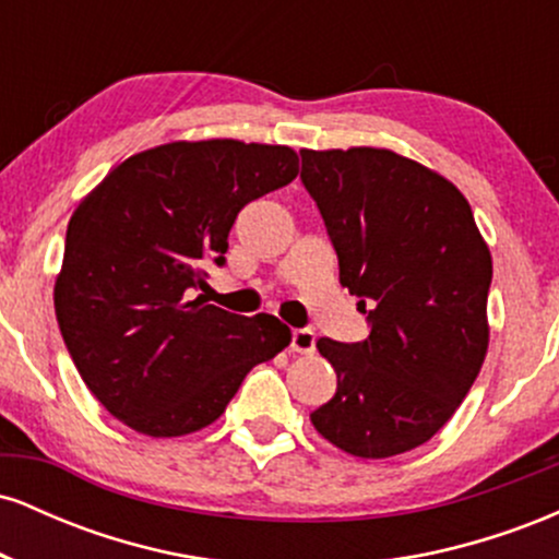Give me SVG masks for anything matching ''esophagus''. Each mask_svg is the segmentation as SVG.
<instances>
[{"mask_svg":"<svg viewBox=\"0 0 559 559\" xmlns=\"http://www.w3.org/2000/svg\"><path fill=\"white\" fill-rule=\"evenodd\" d=\"M292 349L301 352V355H312V352H316V331L294 329L292 331Z\"/></svg>","mask_w":559,"mask_h":559,"instance_id":"34e87169","label":"esophagus"}]
</instances>
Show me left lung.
Here are the masks:
<instances>
[{
    "label": "left lung",
    "mask_w": 559,
    "mask_h": 559,
    "mask_svg": "<svg viewBox=\"0 0 559 559\" xmlns=\"http://www.w3.org/2000/svg\"><path fill=\"white\" fill-rule=\"evenodd\" d=\"M299 155L338 281L370 325L365 342L318 338L336 394L310 420L346 454L394 457L452 418L484 365L489 247L457 186L415 159L373 146Z\"/></svg>",
    "instance_id": "obj_1"
}]
</instances>
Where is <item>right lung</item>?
I'll return each mask as SVG.
<instances>
[{
	"instance_id": "add662e5",
	"label": "right lung",
	"mask_w": 559,
	"mask_h": 559,
	"mask_svg": "<svg viewBox=\"0 0 559 559\" xmlns=\"http://www.w3.org/2000/svg\"><path fill=\"white\" fill-rule=\"evenodd\" d=\"M297 173L288 146L173 141L112 168L70 217L57 323L83 383L128 428L163 439L210 426L292 342L275 316H234L197 288L207 262H226L243 204Z\"/></svg>"
}]
</instances>
